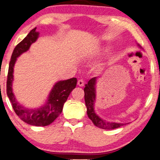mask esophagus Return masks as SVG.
<instances>
[{
    "label": "esophagus",
    "mask_w": 160,
    "mask_h": 160,
    "mask_svg": "<svg viewBox=\"0 0 160 160\" xmlns=\"http://www.w3.org/2000/svg\"><path fill=\"white\" fill-rule=\"evenodd\" d=\"M77 84H78V85L79 87H83L84 85V82L82 79H79V80L78 81Z\"/></svg>",
    "instance_id": "1"
}]
</instances>
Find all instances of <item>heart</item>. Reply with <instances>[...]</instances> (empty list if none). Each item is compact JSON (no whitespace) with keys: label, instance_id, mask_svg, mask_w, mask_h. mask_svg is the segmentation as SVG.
<instances>
[{"label":"heart","instance_id":"obj_1","mask_svg":"<svg viewBox=\"0 0 160 160\" xmlns=\"http://www.w3.org/2000/svg\"><path fill=\"white\" fill-rule=\"evenodd\" d=\"M95 69H96V71H97L98 72H100L102 71V65H97L95 66Z\"/></svg>","mask_w":160,"mask_h":160}]
</instances>
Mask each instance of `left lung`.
Masks as SVG:
<instances>
[{"mask_svg":"<svg viewBox=\"0 0 160 160\" xmlns=\"http://www.w3.org/2000/svg\"><path fill=\"white\" fill-rule=\"evenodd\" d=\"M97 82V77H94L89 81L88 83L85 85L84 91V100L87 106V113L88 117L92 120L93 124L96 127L104 130H113V129L120 128L124 125L122 123H116V122H106L101 119L99 116L97 115L94 110V104L95 102V85Z\"/></svg>","mask_w":160,"mask_h":160,"instance_id":"1","label":"left lung"}]
</instances>
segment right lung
Masks as SVG:
<instances>
[{
    "instance_id": "1",
    "label": "right lung",
    "mask_w": 160,
    "mask_h": 160,
    "mask_svg": "<svg viewBox=\"0 0 160 160\" xmlns=\"http://www.w3.org/2000/svg\"><path fill=\"white\" fill-rule=\"evenodd\" d=\"M35 28L28 36L14 48L8 66L6 93L16 114L25 122L33 126L44 127L52 123L62 111L63 105L68 98L70 93L75 88L77 83L76 78L60 81L57 82L50 92L48 100L44 106L38 108H28L19 103L12 91V82L14 79L13 72L17 58L24 52H27L32 43L38 38L39 32Z\"/></svg>"
}]
</instances>
